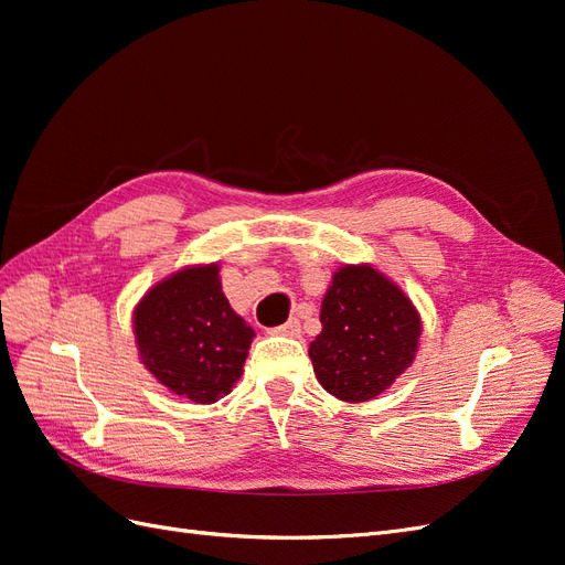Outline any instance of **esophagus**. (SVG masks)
<instances>
[{
    "label": "esophagus",
    "mask_w": 565,
    "mask_h": 565,
    "mask_svg": "<svg viewBox=\"0 0 565 565\" xmlns=\"http://www.w3.org/2000/svg\"><path fill=\"white\" fill-rule=\"evenodd\" d=\"M270 334H280V337H299L301 334V324L297 318H289L280 328H273Z\"/></svg>",
    "instance_id": "1"
}]
</instances>
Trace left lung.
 I'll return each instance as SVG.
<instances>
[{
    "mask_svg": "<svg viewBox=\"0 0 565 565\" xmlns=\"http://www.w3.org/2000/svg\"><path fill=\"white\" fill-rule=\"evenodd\" d=\"M322 332L309 355L322 388L339 401L363 403L413 363L422 322L415 306L370 266H344L320 309Z\"/></svg>",
    "mask_w": 565,
    "mask_h": 565,
    "instance_id": "8db88e82",
    "label": "left lung"
}]
</instances>
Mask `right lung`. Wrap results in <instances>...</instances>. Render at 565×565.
<instances>
[{
    "mask_svg": "<svg viewBox=\"0 0 565 565\" xmlns=\"http://www.w3.org/2000/svg\"><path fill=\"white\" fill-rule=\"evenodd\" d=\"M146 367L195 403H216L241 380L254 330L221 292L218 266L185 268L162 280L134 311Z\"/></svg>",
    "mask_w": 565,
    "mask_h": 565,
    "instance_id": "obj_1",
    "label": "right lung"
}]
</instances>
